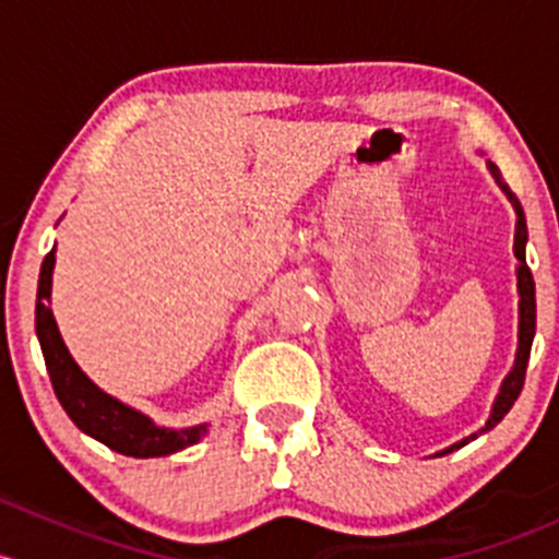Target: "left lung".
I'll use <instances>...</instances> for the list:
<instances>
[{"label": "left lung", "instance_id": "left-lung-1", "mask_svg": "<svg viewBox=\"0 0 559 559\" xmlns=\"http://www.w3.org/2000/svg\"><path fill=\"white\" fill-rule=\"evenodd\" d=\"M487 170L492 173L495 183H498L500 191H503V194L509 197V202H511V205H514V213H516L514 257L520 259V264H516V292H520V343H516L514 368L509 370V376H506L503 384H500V392H498V397H495L492 414H489L487 425H484L478 432H473V436H467V438H462V441L452 443V447L443 449V452H436L438 456L454 452V449H462V447H465V443L476 441V438L481 436V432L492 430L495 425H500V421H503V416L509 414L511 405L516 403V397H520V392H522V386H524V370H527L530 346H533V337H535V281H533V273H530V267H527V259H524V246H527V222H524V211H522L520 200H516L514 191L509 189V183H506L503 175H500L498 165L487 162Z\"/></svg>", "mask_w": 559, "mask_h": 559}]
</instances>
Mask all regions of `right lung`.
Listing matches in <instances>:
<instances>
[{"label": "right lung", "instance_id": "add662e5", "mask_svg": "<svg viewBox=\"0 0 559 559\" xmlns=\"http://www.w3.org/2000/svg\"><path fill=\"white\" fill-rule=\"evenodd\" d=\"M53 264H56V246L45 257L39 267L37 284V308H35V326L37 341L43 348L45 368H48L50 384H53L56 397L61 408L67 411L78 430L92 436L94 441L105 443L107 449L127 456H167L180 452L186 447H194L197 441L207 436V425L183 427H162L143 411L121 403L118 397L99 389L81 370V365L72 359L70 348L61 341V332L56 326L53 311H50V284H53Z\"/></svg>", "mask_w": 559, "mask_h": 559}]
</instances>
